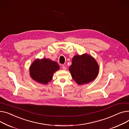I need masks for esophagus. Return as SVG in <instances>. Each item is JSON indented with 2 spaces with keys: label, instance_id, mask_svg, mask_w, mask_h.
Listing matches in <instances>:
<instances>
[{
  "label": "esophagus",
  "instance_id": "1",
  "mask_svg": "<svg viewBox=\"0 0 129 129\" xmlns=\"http://www.w3.org/2000/svg\"><path fill=\"white\" fill-rule=\"evenodd\" d=\"M62 69L63 70H66V67L65 65H63L62 66Z\"/></svg>",
  "mask_w": 129,
  "mask_h": 129
}]
</instances>
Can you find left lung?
I'll list each match as a JSON object with an SVG mask.
<instances>
[{
  "instance_id": "left-lung-1",
  "label": "left lung",
  "mask_w": 129,
  "mask_h": 129,
  "mask_svg": "<svg viewBox=\"0 0 129 129\" xmlns=\"http://www.w3.org/2000/svg\"><path fill=\"white\" fill-rule=\"evenodd\" d=\"M69 70L73 79L77 84L82 85L88 83L96 78L99 66L95 58L85 53L74 56Z\"/></svg>"
}]
</instances>
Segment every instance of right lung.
Listing matches in <instances>:
<instances>
[{
	"mask_svg": "<svg viewBox=\"0 0 129 129\" xmlns=\"http://www.w3.org/2000/svg\"><path fill=\"white\" fill-rule=\"evenodd\" d=\"M59 69L57 62L49 58H38L34 61L29 68L31 78L36 82L47 84L52 80L54 72Z\"/></svg>",
	"mask_w": 129,
	"mask_h": 129,
	"instance_id": "right-lung-1",
	"label": "right lung"
}]
</instances>
